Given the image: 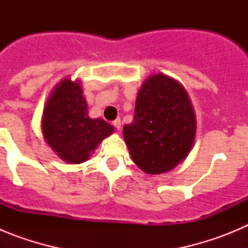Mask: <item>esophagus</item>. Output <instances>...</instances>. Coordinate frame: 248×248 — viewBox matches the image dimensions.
I'll list each match as a JSON object with an SVG mask.
<instances>
[{
	"instance_id": "obj_1",
	"label": "esophagus",
	"mask_w": 248,
	"mask_h": 248,
	"mask_svg": "<svg viewBox=\"0 0 248 248\" xmlns=\"http://www.w3.org/2000/svg\"><path fill=\"white\" fill-rule=\"evenodd\" d=\"M113 125L115 126V129H117L118 131H120V126H122V120H120L119 118H117V119L113 122Z\"/></svg>"
}]
</instances>
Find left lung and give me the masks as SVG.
Wrapping results in <instances>:
<instances>
[{
    "instance_id": "obj_1",
    "label": "left lung",
    "mask_w": 248,
    "mask_h": 248,
    "mask_svg": "<svg viewBox=\"0 0 248 248\" xmlns=\"http://www.w3.org/2000/svg\"><path fill=\"white\" fill-rule=\"evenodd\" d=\"M196 115L179 80L151 74L138 92L134 119L123 126L130 156L145 174L168 172L186 159L194 146Z\"/></svg>"
}]
</instances>
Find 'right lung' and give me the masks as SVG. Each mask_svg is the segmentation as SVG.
I'll list each match as a JSON object with an SVG mask.
<instances>
[{"instance_id": "obj_1", "label": "right lung", "mask_w": 248, "mask_h": 248, "mask_svg": "<svg viewBox=\"0 0 248 248\" xmlns=\"http://www.w3.org/2000/svg\"><path fill=\"white\" fill-rule=\"evenodd\" d=\"M49 148L68 164L89 159L102 140L113 134L114 126L102 118L92 119L79 79L63 78L50 92L41 123Z\"/></svg>"}]
</instances>
